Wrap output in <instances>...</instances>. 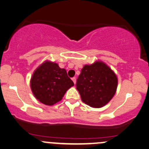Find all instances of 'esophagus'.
I'll return each mask as SVG.
<instances>
[{"label": "esophagus", "mask_w": 149, "mask_h": 149, "mask_svg": "<svg viewBox=\"0 0 149 149\" xmlns=\"http://www.w3.org/2000/svg\"><path fill=\"white\" fill-rule=\"evenodd\" d=\"M72 81L73 82V83H74V84H76V78H72Z\"/></svg>", "instance_id": "34e87169"}]
</instances>
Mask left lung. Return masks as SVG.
Masks as SVG:
<instances>
[{"label":"left lung","instance_id":"left-lung-1","mask_svg":"<svg viewBox=\"0 0 149 149\" xmlns=\"http://www.w3.org/2000/svg\"><path fill=\"white\" fill-rule=\"evenodd\" d=\"M117 86L116 75L102 61L85 65L76 83L82 102L95 108L108 104L116 93Z\"/></svg>","mask_w":149,"mask_h":149}]
</instances>
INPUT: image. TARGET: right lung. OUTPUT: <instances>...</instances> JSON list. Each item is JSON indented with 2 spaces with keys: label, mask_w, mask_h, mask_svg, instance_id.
I'll return each instance as SVG.
<instances>
[{
  "label": "right lung",
  "mask_w": 149,
  "mask_h": 149,
  "mask_svg": "<svg viewBox=\"0 0 149 149\" xmlns=\"http://www.w3.org/2000/svg\"><path fill=\"white\" fill-rule=\"evenodd\" d=\"M73 86L74 83L67 76L66 70L48 60L35 69L31 79V88L35 98L47 106L60 102Z\"/></svg>",
  "instance_id": "right-lung-1"
}]
</instances>
